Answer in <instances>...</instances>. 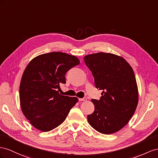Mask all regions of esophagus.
I'll return each instance as SVG.
<instances>
[{"label": "esophagus", "mask_w": 158, "mask_h": 158, "mask_svg": "<svg viewBox=\"0 0 158 158\" xmlns=\"http://www.w3.org/2000/svg\"><path fill=\"white\" fill-rule=\"evenodd\" d=\"M87 100V98H79V101H80V102H85V101Z\"/></svg>", "instance_id": "1"}]
</instances>
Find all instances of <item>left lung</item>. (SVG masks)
Wrapping results in <instances>:
<instances>
[{"label": "left lung", "mask_w": 158, "mask_h": 158, "mask_svg": "<svg viewBox=\"0 0 158 158\" xmlns=\"http://www.w3.org/2000/svg\"><path fill=\"white\" fill-rule=\"evenodd\" d=\"M92 72L95 87L102 90L99 100L91 99L95 111L87 115L91 126L103 134H111L127 125L138 103L134 72L120 56L100 52L84 56Z\"/></svg>", "instance_id": "8db88e82"}]
</instances>
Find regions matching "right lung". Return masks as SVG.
Segmentation results:
<instances>
[{"label": "right lung", "mask_w": 158, "mask_h": 158, "mask_svg": "<svg viewBox=\"0 0 158 158\" xmlns=\"http://www.w3.org/2000/svg\"><path fill=\"white\" fill-rule=\"evenodd\" d=\"M79 63L75 56L52 52L36 56L27 64L20 84V104L34 127L49 131L65 120L78 99L60 95L58 89L66 83V73Z\"/></svg>", "instance_id": "add662e5"}]
</instances>
